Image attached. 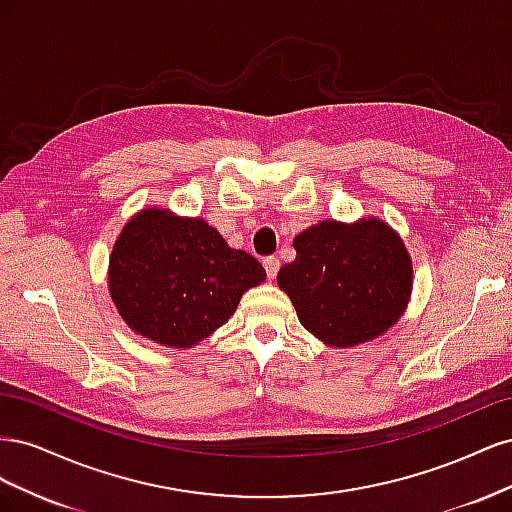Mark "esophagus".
<instances>
[{
	"instance_id": "obj_1",
	"label": "esophagus",
	"mask_w": 512,
	"mask_h": 512,
	"mask_svg": "<svg viewBox=\"0 0 512 512\" xmlns=\"http://www.w3.org/2000/svg\"><path fill=\"white\" fill-rule=\"evenodd\" d=\"M262 265H265L267 275L273 280V277L277 275V271H280V258H277V256H267L265 262H262Z\"/></svg>"
}]
</instances>
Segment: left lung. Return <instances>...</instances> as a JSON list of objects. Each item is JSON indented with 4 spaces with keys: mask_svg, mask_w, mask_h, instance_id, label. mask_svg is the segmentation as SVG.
<instances>
[{
    "mask_svg": "<svg viewBox=\"0 0 512 512\" xmlns=\"http://www.w3.org/2000/svg\"><path fill=\"white\" fill-rule=\"evenodd\" d=\"M297 258L277 273L303 327L333 348L369 342L404 314L412 260L382 220H327L292 241Z\"/></svg>",
    "mask_w": 512,
    "mask_h": 512,
    "instance_id": "left-lung-1",
    "label": "left lung"
}]
</instances>
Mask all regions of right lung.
<instances>
[{
	"label": "right lung",
	"instance_id": "right-lung-1",
	"mask_svg": "<svg viewBox=\"0 0 512 512\" xmlns=\"http://www.w3.org/2000/svg\"><path fill=\"white\" fill-rule=\"evenodd\" d=\"M260 262L232 250L200 218L143 209L123 226L108 262V290L128 327L170 348H192L265 282Z\"/></svg>",
	"mask_w": 512,
	"mask_h": 512
}]
</instances>
